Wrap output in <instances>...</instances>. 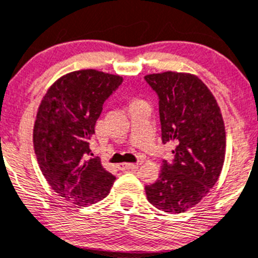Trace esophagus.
Instances as JSON below:
<instances>
[{
  "mask_svg": "<svg viewBox=\"0 0 258 258\" xmlns=\"http://www.w3.org/2000/svg\"><path fill=\"white\" fill-rule=\"evenodd\" d=\"M139 164L138 163H120L118 164V168L122 169V171H124V169H135L138 168Z\"/></svg>",
  "mask_w": 258,
  "mask_h": 258,
  "instance_id": "esophagus-1",
  "label": "esophagus"
}]
</instances>
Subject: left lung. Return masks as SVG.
Masks as SVG:
<instances>
[{
  "instance_id": "1",
  "label": "left lung",
  "mask_w": 258,
  "mask_h": 258,
  "mask_svg": "<svg viewBox=\"0 0 258 258\" xmlns=\"http://www.w3.org/2000/svg\"><path fill=\"white\" fill-rule=\"evenodd\" d=\"M158 96L162 141L175 143L172 162L146 185V198L168 213L185 212L217 182L225 159V126L219 104L197 76L177 72L145 76Z\"/></svg>"
}]
</instances>
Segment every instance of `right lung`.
Returning a JSON list of instances; mask_svg holds the SVG:
<instances>
[{"instance_id": "obj_1", "label": "right lung", "mask_w": 258, "mask_h": 258, "mask_svg": "<svg viewBox=\"0 0 258 258\" xmlns=\"http://www.w3.org/2000/svg\"><path fill=\"white\" fill-rule=\"evenodd\" d=\"M122 82L95 69L72 72L39 104L33 130L39 168L60 197L81 207L105 198L115 180L100 158L90 157V144L104 103Z\"/></svg>"}]
</instances>
